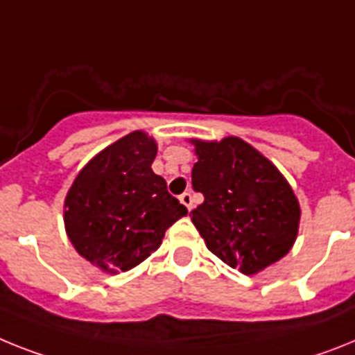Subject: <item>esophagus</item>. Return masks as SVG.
<instances>
[{
	"instance_id": "34e87169",
	"label": "esophagus",
	"mask_w": 355,
	"mask_h": 355,
	"mask_svg": "<svg viewBox=\"0 0 355 355\" xmlns=\"http://www.w3.org/2000/svg\"><path fill=\"white\" fill-rule=\"evenodd\" d=\"M178 200H180L184 205H186L187 211L193 209V196H191V193H182V195L178 196Z\"/></svg>"
}]
</instances>
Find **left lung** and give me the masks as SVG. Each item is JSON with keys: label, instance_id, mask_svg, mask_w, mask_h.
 <instances>
[{"label": "left lung", "instance_id": "left-lung-1", "mask_svg": "<svg viewBox=\"0 0 355 355\" xmlns=\"http://www.w3.org/2000/svg\"><path fill=\"white\" fill-rule=\"evenodd\" d=\"M189 142L198 159L193 189L204 195L189 216L207 249L247 276L282 260L296 242L302 218L287 178L240 137Z\"/></svg>", "mask_w": 355, "mask_h": 355}]
</instances>
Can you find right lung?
<instances>
[{
  "mask_svg": "<svg viewBox=\"0 0 355 355\" xmlns=\"http://www.w3.org/2000/svg\"><path fill=\"white\" fill-rule=\"evenodd\" d=\"M157 141L128 133L77 173L64 196V229L71 245L103 272L133 269L162 243L166 229L187 209L151 169Z\"/></svg>",
  "mask_w": 355,
  "mask_h": 355,
  "instance_id": "right-lung-1",
  "label": "right lung"
}]
</instances>
